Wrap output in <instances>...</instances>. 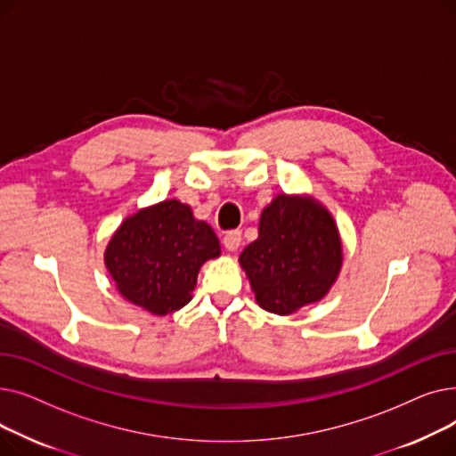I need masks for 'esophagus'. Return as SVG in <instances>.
Returning a JSON list of instances; mask_svg holds the SVG:
<instances>
[{"instance_id":"esophagus-1","label":"esophagus","mask_w":456,"mask_h":456,"mask_svg":"<svg viewBox=\"0 0 456 456\" xmlns=\"http://www.w3.org/2000/svg\"><path fill=\"white\" fill-rule=\"evenodd\" d=\"M242 244V232L240 231H229L225 236H224V248L227 251H236L238 248H240Z\"/></svg>"}]
</instances>
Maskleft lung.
I'll return each mask as SVG.
<instances>
[{
  "instance_id": "1",
  "label": "left lung",
  "mask_w": 456,
  "mask_h": 456,
  "mask_svg": "<svg viewBox=\"0 0 456 456\" xmlns=\"http://www.w3.org/2000/svg\"><path fill=\"white\" fill-rule=\"evenodd\" d=\"M256 303L289 316L327 296L342 268L330 212L314 200L279 194L260 214L258 238L240 255Z\"/></svg>"
}]
</instances>
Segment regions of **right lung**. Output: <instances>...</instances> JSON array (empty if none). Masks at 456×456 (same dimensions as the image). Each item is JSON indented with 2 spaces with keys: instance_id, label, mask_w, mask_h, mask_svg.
I'll use <instances>...</instances> for the list:
<instances>
[{
  "instance_id": "right-lung-1",
  "label": "right lung",
  "mask_w": 456,
  "mask_h": 456,
  "mask_svg": "<svg viewBox=\"0 0 456 456\" xmlns=\"http://www.w3.org/2000/svg\"><path fill=\"white\" fill-rule=\"evenodd\" d=\"M220 253L212 227L188 205L167 200L122 222L105 249V266L127 301L166 316L191 299L200 268Z\"/></svg>"
}]
</instances>
